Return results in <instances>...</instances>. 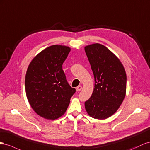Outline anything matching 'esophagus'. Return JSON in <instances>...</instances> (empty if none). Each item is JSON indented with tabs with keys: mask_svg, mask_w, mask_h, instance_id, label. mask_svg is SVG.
<instances>
[{
	"mask_svg": "<svg viewBox=\"0 0 150 150\" xmlns=\"http://www.w3.org/2000/svg\"><path fill=\"white\" fill-rule=\"evenodd\" d=\"M82 89V87L81 86H79L78 87H76V91H81Z\"/></svg>",
	"mask_w": 150,
	"mask_h": 150,
	"instance_id": "34e87169",
	"label": "esophagus"
}]
</instances>
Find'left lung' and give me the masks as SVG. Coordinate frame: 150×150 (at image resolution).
Listing matches in <instances>:
<instances>
[{"label": "left lung", "mask_w": 150, "mask_h": 150, "mask_svg": "<svg viewBox=\"0 0 150 150\" xmlns=\"http://www.w3.org/2000/svg\"><path fill=\"white\" fill-rule=\"evenodd\" d=\"M85 51L94 76V89L85 102L91 117L106 119L119 108L125 96L127 76L120 61L100 44L85 47Z\"/></svg>", "instance_id": "8db88e82"}]
</instances>
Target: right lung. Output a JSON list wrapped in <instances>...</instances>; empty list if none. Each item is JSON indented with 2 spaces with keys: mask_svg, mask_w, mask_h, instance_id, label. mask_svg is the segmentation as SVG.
Instances as JSON below:
<instances>
[{
  "mask_svg": "<svg viewBox=\"0 0 150 150\" xmlns=\"http://www.w3.org/2000/svg\"><path fill=\"white\" fill-rule=\"evenodd\" d=\"M70 52L67 46L51 45L38 54L28 67L26 97L32 109L44 118L55 120L62 116L76 91L68 84L63 70Z\"/></svg>",
  "mask_w": 150,
  "mask_h": 150,
  "instance_id": "right-lung-1",
  "label": "right lung"
}]
</instances>
